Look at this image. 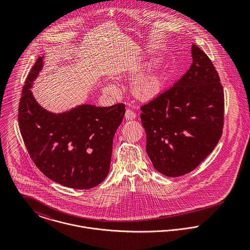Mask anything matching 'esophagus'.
Here are the masks:
<instances>
[{
    "label": "esophagus",
    "mask_w": 250,
    "mask_h": 250,
    "mask_svg": "<svg viewBox=\"0 0 250 250\" xmlns=\"http://www.w3.org/2000/svg\"><path fill=\"white\" fill-rule=\"evenodd\" d=\"M136 117H137L136 112H134V111H133L132 109H130V108H127V109H126L125 118H126L127 120H134Z\"/></svg>",
    "instance_id": "34e87169"
}]
</instances>
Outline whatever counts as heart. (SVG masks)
Returning <instances> with one entry per match:
<instances>
[{
    "mask_svg": "<svg viewBox=\"0 0 250 250\" xmlns=\"http://www.w3.org/2000/svg\"><path fill=\"white\" fill-rule=\"evenodd\" d=\"M159 83L155 79H142L138 81L134 85V92L140 98L147 99L151 97L158 89ZM106 91H114L115 87L111 84H107L105 86Z\"/></svg>",
    "mask_w": 250,
    "mask_h": 250,
    "instance_id": "b5f03b06",
    "label": "heart"
}]
</instances>
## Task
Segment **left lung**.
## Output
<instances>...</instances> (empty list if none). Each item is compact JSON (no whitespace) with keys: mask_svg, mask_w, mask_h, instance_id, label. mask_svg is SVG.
<instances>
[{"mask_svg":"<svg viewBox=\"0 0 250 250\" xmlns=\"http://www.w3.org/2000/svg\"><path fill=\"white\" fill-rule=\"evenodd\" d=\"M191 56L185 75L141 107L146 152L156 170L168 177L195 169L222 135L224 93L218 73L195 44Z\"/></svg>","mask_w":250,"mask_h":250,"instance_id":"8db88e82","label":"left lung"}]
</instances>
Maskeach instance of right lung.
<instances>
[{
	"label": "right lung",
	"mask_w": 250,
	"mask_h": 250,
	"mask_svg": "<svg viewBox=\"0 0 250 250\" xmlns=\"http://www.w3.org/2000/svg\"><path fill=\"white\" fill-rule=\"evenodd\" d=\"M43 66L36 60L22 89L19 128L39 170L64 187L87 189L103 182L109 170L113 136L122 122L125 105L83 104L53 113L36 102L31 88Z\"/></svg>",
	"instance_id": "add662e5"
}]
</instances>
